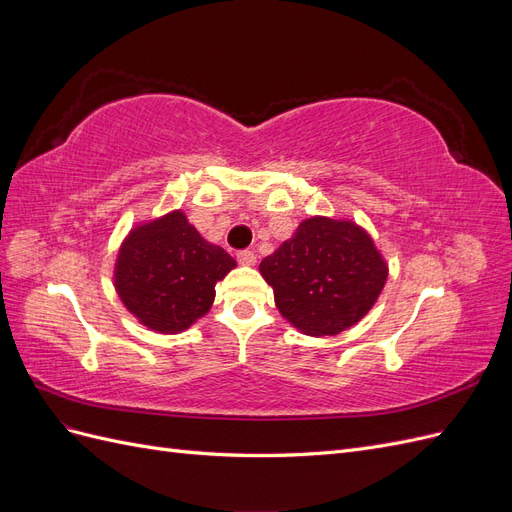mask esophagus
<instances>
[{"mask_svg":"<svg viewBox=\"0 0 512 512\" xmlns=\"http://www.w3.org/2000/svg\"><path fill=\"white\" fill-rule=\"evenodd\" d=\"M237 260H239V265H243V267H254L256 265V254L252 250H243V252L237 254Z\"/></svg>","mask_w":512,"mask_h":512,"instance_id":"obj_1","label":"esophagus"}]
</instances>
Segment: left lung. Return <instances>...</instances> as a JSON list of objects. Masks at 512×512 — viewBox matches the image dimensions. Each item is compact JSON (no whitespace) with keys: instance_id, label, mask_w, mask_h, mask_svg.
Wrapping results in <instances>:
<instances>
[{"instance_id":"1","label":"left lung","mask_w":512,"mask_h":512,"mask_svg":"<svg viewBox=\"0 0 512 512\" xmlns=\"http://www.w3.org/2000/svg\"><path fill=\"white\" fill-rule=\"evenodd\" d=\"M275 305L309 337L337 335L376 305L389 265L369 232L352 220L314 215L260 262Z\"/></svg>"}]
</instances>
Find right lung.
Returning a JSON list of instances; mask_svg holds the SVG:
<instances>
[{
  "label": "right lung",
  "instance_id": "obj_1",
  "mask_svg": "<svg viewBox=\"0 0 512 512\" xmlns=\"http://www.w3.org/2000/svg\"><path fill=\"white\" fill-rule=\"evenodd\" d=\"M235 267V258L175 209L128 232L119 245L113 284L143 327L175 335L209 312L215 284Z\"/></svg>",
  "mask_w": 512,
  "mask_h": 512
}]
</instances>
